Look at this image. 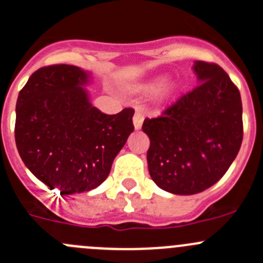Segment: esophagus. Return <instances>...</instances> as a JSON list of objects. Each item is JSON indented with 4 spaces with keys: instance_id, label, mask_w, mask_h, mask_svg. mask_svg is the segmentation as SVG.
Here are the masks:
<instances>
[{
    "instance_id": "1",
    "label": "esophagus",
    "mask_w": 263,
    "mask_h": 263,
    "mask_svg": "<svg viewBox=\"0 0 263 263\" xmlns=\"http://www.w3.org/2000/svg\"><path fill=\"white\" fill-rule=\"evenodd\" d=\"M132 120H134L135 128H136V129L141 128V126H143V122H144V115H143V112L139 111V110H137V111L135 112V115H134V118H132Z\"/></svg>"
}]
</instances>
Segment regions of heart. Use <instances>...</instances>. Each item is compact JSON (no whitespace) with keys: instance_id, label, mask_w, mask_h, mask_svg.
I'll return each instance as SVG.
<instances>
[{"instance_id":"1","label":"heart","mask_w":263,"mask_h":263,"mask_svg":"<svg viewBox=\"0 0 263 263\" xmlns=\"http://www.w3.org/2000/svg\"><path fill=\"white\" fill-rule=\"evenodd\" d=\"M167 79L161 76V78H156V79L151 80V82L145 83V84L140 85L139 89L144 90V92H157V90H161L162 95L167 96L171 92L173 87L170 84H166Z\"/></svg>"}]
</instances>
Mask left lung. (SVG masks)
<instances>
[{
    "mask_svg": "<svg viewBox=\"0 0 263 263\" xmlns=\"http://www.w3.org/2000/svg\"><path fill=\"white\" fill-rule=\"evenodd\" d=\"M197 87L161 117L146 118V159L154 183L174 195L208 190L226 174L242 141L240 92L222 67L196 61Z\"/></svg>",
    "mask_w": 263,
    "mask_h": 263,
    "instance_id": "1",
    "label": "left lung"
}]
</instances>
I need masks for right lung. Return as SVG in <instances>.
I'll return each instance as SVG.
<instances>
[{"instance_id":"right-lung-1","label":"right lung","mask_w":263,"mask_h":263,"mask_svg":"<svg viewBox=\"0 0 263 263\" xmlns=\"http://www.w3.org/2000/svg\"><path fill=\"white\" fill-rule=\"evenodd\" d=\"M89 72L51 65L29 76L16 101L15 143L39 180L61 195L88 192L109 175L134 131L135 110L107 115L92 106Z\"/></svg>"}]
</instances>
